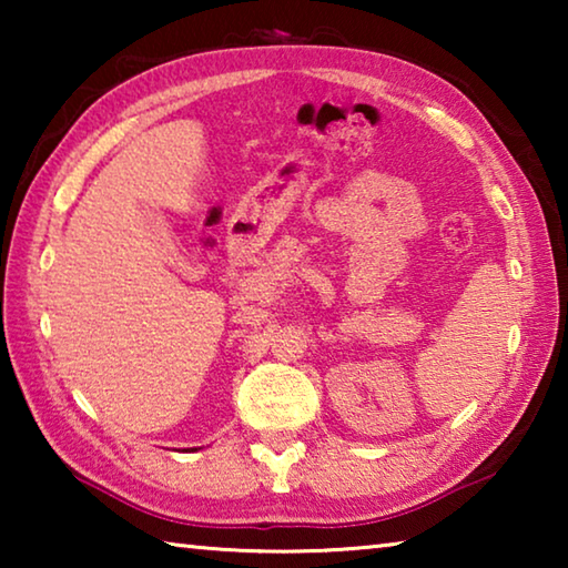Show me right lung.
Wrapping results in <instances>:
<instances>
[{"mask_svg":"<svg viewBox=\"0 0 568 568\" xmlns=\"http://www.w3.org/2000/svg\"><path fill=\"white\" fill-rule=\"evenodd\" d=\"M195 450H197V448H195Z\"/></svg>","mask_w":568,"mask_h":568,"instance_id":"obj_1","label":"right lung"}]
</instances>
